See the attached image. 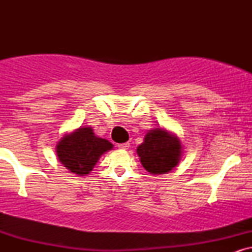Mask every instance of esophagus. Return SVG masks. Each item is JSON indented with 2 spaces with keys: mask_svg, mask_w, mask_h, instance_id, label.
Segmentation results:
<instances>
[{
  "mask_svg": "<svg viewBox=\"0 0 252 252\" xmlns=\"http://www.w3.org/2000/svg\"><path fill=\"white\" fill-rule=\"evenodd\" d=\"M129 146H130V143L129 142H126V143H120L117 147L120 149H128Z\"/></svg>",
  "mask_w": 252,
  "mask_h": 252,
  "instance_id": "obj_1",
  "label": "esophagus"
}]
</instances>
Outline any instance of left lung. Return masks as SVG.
Instances as JSON below:
<instances>
[{
  "label": "left lung",
  "instance_id": "left-lung-1",
  "mask_svg": "<svg viewBox=\"0 0 252 252\" xmlns=\"http://www.w3.org/2000/svg\"><path fill=\"white\" fill-rule=\"evenodd\" d=\"M136 152L144 169L150 174H166L179 164L182 147L178 136L156 128L147 132Z\"/></svg>",
  "mask_w": 252,
  "mask_h": 252
}]
</instances>
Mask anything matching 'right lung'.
Returning <instances> with one entry per match:
<instances>
[{"mask_svg": "<svg viewBox=\"0 0 252 252\" xmlns=\"http://www.w3.org/2000/svg\"><path fill=\"white\" fill-rule=\"evenodd\" d=\"M114 148L105 138L94 135L90 126L66 134L57 144L58 160L77 175L89 174L104 153Z\"/></svg>", "mask_w": 252, "mask_h": 252, "instance_id": "obj_1", "label": "right lung"}]
</instances>
